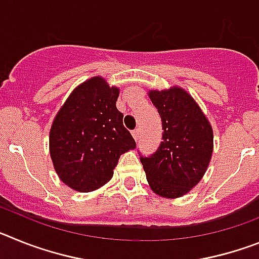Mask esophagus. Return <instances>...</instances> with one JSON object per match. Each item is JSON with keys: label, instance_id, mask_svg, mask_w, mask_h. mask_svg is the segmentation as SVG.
Returning <instances> with one entry per match:
<instances>
[{"label": "esophagus", "instance_id": "obj_1", "mask_svg": "<svg viewBox=\"0 0 259 259\" xmlns=\"http://www.w3.org/2000/svg\"><path fill=\"white\" fill-rule=\"evenodd\" d=\"M139 135H140V130H139V128H136L135 131H132V136H134L135 141L139 140Z\"/></svg>", "mask_w": 259, "mask_h": 259}]
</instances>
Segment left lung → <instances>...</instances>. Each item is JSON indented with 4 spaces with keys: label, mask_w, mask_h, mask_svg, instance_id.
<instances>
[{
    "label": "left lung",
    "mask_w": 259,
    "mask_h": 259,
    "mask_svg": "<svg viewBox=\"0 0 259 259\" xmlns=\"http://www.w3.org/2000/svg\"><path fill=\"white\" fill-rule=\"evenodd\" d=\"M148 96L162 119L163 136L157 152L140 157L149 187L164 198L183 197L209 167L214 135L209 119L185 89H150Z\"/></svg>",
    "instance_id": "8db88e82"
}]
</instances>
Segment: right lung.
Segmentation results:
<instances>
[{
  "label": "right lung",
  "instance_id": "right-lung-1",
  "mask_svg": "<svg viewBox=\"0 0 259 259\" xmlns=\"http://www.w3.org/2000/svg\"><path fill=\"white\" fill-rule=\"evenodd\" d=\"M118 97V87L93 76L70 93L53 120L50 158L59 179L74 191L101 188L113 178L120 155L136 148L116 109Z\"/></svg>",
  "mask_w": 259,
  "mask_h": 259
}]
</instances>
